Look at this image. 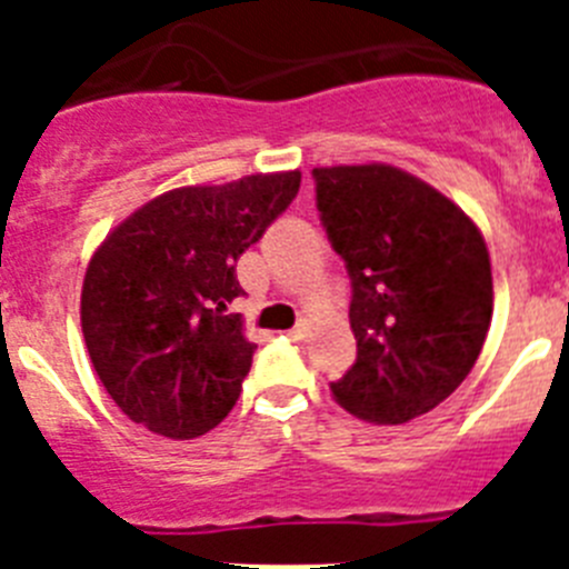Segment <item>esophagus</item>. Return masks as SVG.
I'll list each match as a JSON object with an SVG mask.
<instances>
[{"label": "esophagus", "mask_w": 569, "mask_h": 569, "mask_svg": "<svg viewBox=\"0 0 569 569\" xmlns=\"http://www.w3.org/2000/svg\"><path fill=\"white\" fill-rule=\"evenodd\" d=\"M305 330H308V328H305V325H296L293 330H288L290 341H301V339H305Z\"/></svg>", "instance_id": "1"}]
</instances>
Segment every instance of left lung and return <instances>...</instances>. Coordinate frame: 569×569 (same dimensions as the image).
<instances>
[{
	"instance_id": "obj_1",
	"label": "left lung",
	"mask_w": 569,
	"mask_h": 569,
	"mask_svg": "<svg viewBox=\"0 0 569 569\" xmlns=\"http://www.w3.org/2000/svg\"><path fill=\"white\" fill-rule=\"evenodd\" d=\"M316 204L350 276L356 365L330 385L347 413L405 425L467 379L492 319L485 236L393 164L313 168Z\"/></svg>"
}]
</instances>
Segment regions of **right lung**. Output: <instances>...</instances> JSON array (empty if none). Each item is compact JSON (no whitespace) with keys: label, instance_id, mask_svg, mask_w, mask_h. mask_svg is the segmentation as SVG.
I'll use <instances>...</instances> for the list:
<instances>
[{"label":"right lung","instance_id":"right-lung-1","mask_svg":"<svg viewBox=\"0 0 569 569\" xmlns=\"http://www.w3.org/2000/svg\"><path fill=\"white\" fill-rule=\"evenodd\" d=\"M299 170L156 196L90 256L82 333L99 381L136 425L196 439L233 410L253 365L236 259L299 193Z\"/></svg>","mask_w":569,"mask_h":569}]
</instances>
